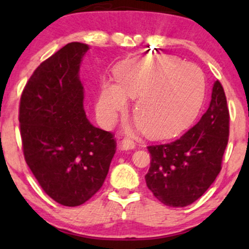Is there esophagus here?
Returning <instances> with one entry per match:
<instances>
[{
	"label": "esophagus",
	"mask_w": 249,
	"mask_h": 249,
	"mask_svg": "<svg viewBox=\"0 0 249 249\" xmlns=\"http://www.w3.org/2000/svg\"><path fill=\"white\" fill-rule=\"evenodd\" d=\"M136 147V144L133 142L127 141V139H124L122 142H119V148L122 151H127V150H133Z\"/></svg>",
	"instance_id": "1"
}]
</instances>
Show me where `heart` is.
<instances>
[{
  "mask_svg": "<svg viewBox=\"0 0 249 249\" xmlns=\"http://www.w3.org/2000/svg\"><path fill=\"white\" fill-rule=\"evenodd\" d=\"M115 83L102 81L97 113L105 125L136 99V123L148 138H171L192 124L205 98V78L198 68L174 57H137L117 65Z\"/></svg>",
  "mask_w": 249,
  "mask_h": 249,
  "instance_id": "1",
  "label": "heart"
}]
</instances>
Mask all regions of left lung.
Instances as JSON below:
<instances>
[{
    "mask_svg": "<svg viewBox=\"0 0 249 249\" xmlns=\"http://www.w3.org/2000/svg\"><path fill=\"white\" fill-rule=\"evenodd\" d=\"M230 134V113L219 81L210 107L194 126L168 144L148 146L151 166L145 176L148 190L166 206L185 207L202 196L221 170Z\"/></svg>",
    "mask_w": 249,
    "mask_h": 249,
    "instance_id": "1",
    "label": "left lung"
}]
</instances>
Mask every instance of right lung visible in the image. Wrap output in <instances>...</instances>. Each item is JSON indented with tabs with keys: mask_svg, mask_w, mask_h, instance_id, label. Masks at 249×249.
Wrapping results in <instances>:
<instances>
[{
	"mask_svg": "<svg viewBox=\"0 0 249 249\" xmlns=\"http://www.w3.org/2000/svg\"><path fill=\"white\" fill-rule=\"evenodd\" d=\"M88 44L72 42L34 71L19 104L24 158L41 187L63 206L84 204L103 186L113 136L85 115L79 78Z\"/></svg>",
	"mask_w": 249,
	"mask_h": 249,
	"instance_id": "1",
	"label": "right lung"
}]
</instances>
